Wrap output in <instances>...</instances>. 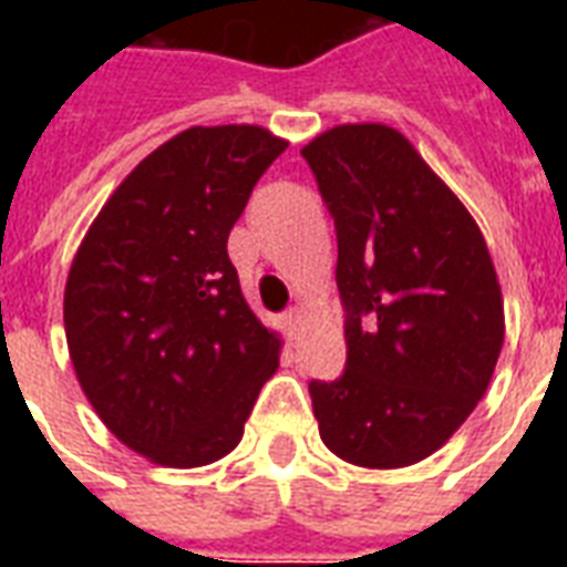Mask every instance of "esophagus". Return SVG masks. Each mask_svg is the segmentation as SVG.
I'll use <instances>...</instances> for the list:
<instances>
[{
	"label": "esophagus",
	"instance_id": "34e87169",
	"mask_svg": "<svg viewBox=\"0 0 567 567\" xmlns=\"http://www.w3.org/2000/svg\"><path fill=\"white\" fill-rule=\"evenodd\" d=\"M282 323H285V329H288V336H297V329H300V323H302V309H297V306H293V309L285 311Z\"/></svg>",
	"mask_w": 567,
	"mask_h": 567
}]
</instances>
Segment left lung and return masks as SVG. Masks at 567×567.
I'll list each match as a JSON object with an SVG mask.
<instances>
[{
    "instance_id": "left-lung-1",
    "label": "left lung",
    "mask_w": 567,
    "mask_h": 567,
    "mask_svg": "<svg viewBox=\"0 0 567 567\" xmlns=\"http://www.w3.org/2000/svg\"><path fill=\"white\" fill-rule=\"evenodd\" d=\"M338 235L347 368L311 379L320 439L359 467L432 456L474 412L503 347V297L458 196L396 128L347 123L302 146Z\"/></svg>"
}]
</instances>
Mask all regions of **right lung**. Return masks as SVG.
Masks as SVG:
<instances>
[{
	"mask_svg": "<svg viewBox=\"0 0 567 567\" xmlns=\"http://www.w3.org/2000/svg\"><path fill=\"white\" fill-rule=\"evenodd\" d=\"M261 126H194L128 173L75 252L64 291L84 396L155 465L217 462L279 368V336L240 293L226 240L285 153Z\"/></svg>",
	"mask_w": 567,
	"mask_h": 567,
	"instance_id": "obj_1",
	"label": "right lung"
}]
</instances>
